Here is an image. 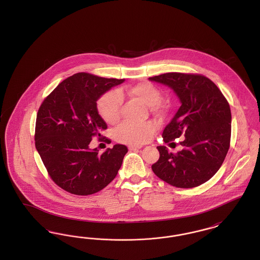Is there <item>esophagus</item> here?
<instances>
[{
    "instance_id": "esophagus-1",
    "label": "esophagus",
    "mask_w": 260,
    "mask_h": 260,
    "mask_svg": "<svg viewBox=\"0 0 260 260\" xmlns=\"http://www.w3.org/2000/svg\"><path fill=\"white\" fill-rule=\"evenodd\" d=\"M142 147L141 145H129L128 149L129 150H137V149H140Z\"/></svg>"
}]
</instances>
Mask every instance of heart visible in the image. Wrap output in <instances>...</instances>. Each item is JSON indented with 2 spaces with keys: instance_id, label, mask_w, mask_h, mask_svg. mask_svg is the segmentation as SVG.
I'll use <instances>...</instances> for the list:
<instances>
[{
  "instance_id": "obj_1",
  "label": "heart",
  "mask_w": 260,
  "mask_h": 260,
  "mask_svg": "<svg viewBox=\"0 0 260 260\" xmlns=\"http://www.w3.org/2000/svg\"><path fill=\"white\" fill-rule=\"evenodd\" d=\"M127 93L133 99L150 106L155 113L162 110L164 106L159 102L161 92L153 84L144 82L139 83L127 89ZM122 91L112 90L103 94L98 102V109L100 116L108 124H115L120 119V110L122 104ZM156 131V124L152 122L133 123L124 122L115 131V138L123 143L142 144L148 141Z\"/></svg>"
}]
</instances>
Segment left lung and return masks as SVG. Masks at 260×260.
<instances>
[{
	"mask_svg": "<svg viewBox=\"0 0 260 260\" xmlns=\"http://www.w3.org/2000/svg\"><path fill=\"white\" fill-rule=\"evenodd\" d=\"M150 81L173 88L181 106L162 132L165 143L185 136L182 150L173 153L158 146L160 158L152 170L165 182L178 188L201 185L220 169L230 147L231 110L227 99L209 78L172 72Z\"/></svg>",
	"mask_w": 260,
	"mask_h": 260,
	"instance_id": "1",
	"label": "left lung"
}]
</instances>
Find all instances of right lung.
<instances>
[{"mask_svg":"<svg viewBox=\"0 0 260 260\" xmlns=\"http://www.w3.org/2000/svg\"><path fill=\"white\" fill-rule=\"evenodd\" d=\"M124 79L77 73L62 81L38 110L35 146L50 178L63 190L94 194L108 185L120 170L126 146L116 144L99 155L88 145L107 128L96 107L98 99Z\"/></svg>","mask_w":260,"mask_h":260,"instance_id":"obj_1","label":"right lung"}]
</instances>
